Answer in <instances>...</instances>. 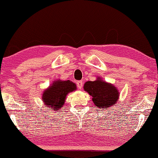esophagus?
<instances>
[{"mask_svg": "<svg viewBox=\"0 0 158 158\" xmlns=\"http://www.w3.org/2000/svg\"><path fill=\"white\" fill-rule=\"evenodd\" d=\"M77 85L79 89H81L83 87V82L81 81H78L77 82Z\"/></svg>", "mask_w": 158, "mask_h": 158, "instance_id": "obj_1", "label": "esophagus"}]
</instances>
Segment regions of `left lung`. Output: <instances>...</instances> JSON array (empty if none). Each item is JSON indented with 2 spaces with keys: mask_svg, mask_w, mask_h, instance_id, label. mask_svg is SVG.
<instances>
[{
  "mask_svg": "<svg viewBox=\"0 0 158 158\" xmlns=\"http://www.w3.org/2000/svg\"><path fill=\"white\" fill-rule=\"evenodd\" d=\"M83 88L92 96L95 106L105 110L113 106L119 97L118 91L112 84L102 81L101 79L94 81H87Z\"/></svg>",
  "mask_w": 158,
  "mask_h": 158,
  "instance_id": "8db88e82",
  "label": "left lung"
}]
</instances>
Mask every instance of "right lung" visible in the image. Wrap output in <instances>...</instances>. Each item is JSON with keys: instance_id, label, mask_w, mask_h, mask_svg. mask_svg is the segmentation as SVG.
<instances>
[{"instance_id": "1", "label": "right lung", "mask_w": 158, "mask_h": 158, "mask_svg": "<svg viewBox=\"0 0 158 158\" xmlns=\"http://www.w3.org/2000/svg\"><path fill=\"white\" fill-rule=\"evenodd\" d=\"M77 89L75 83L69 81H57L44 92L42 100L45 106L58 110L62 107L66 95Z\"/></svg>"}]
</instances>
